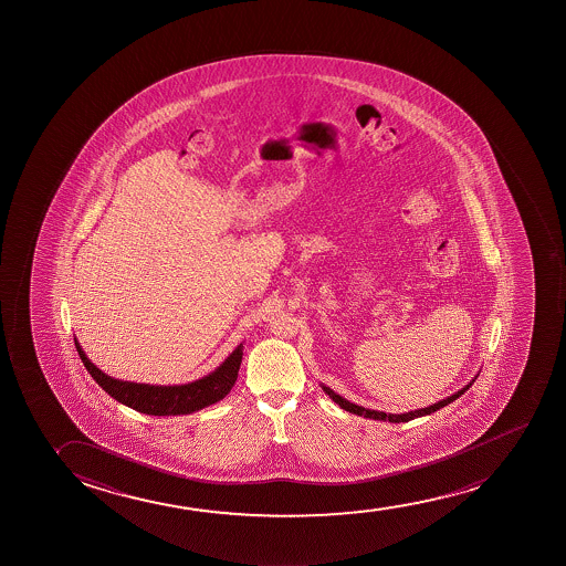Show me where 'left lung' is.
I'll use <instances>...</instances> for the list:
<instances>
[{
	"instance_id": "obj_1",
	"label": "left lung",
	"mask_w": 566,
	"mask_h": 566,
	"mask_svg": "<svg viewBox=\"0 0 566 566\" xmlns=\"http://www.w3.org/2000/svg\"><path fill=\"white\" fill-rule=\"evenodd\" d=\"M472 384H474V379H472L470 384L464 385V387L459 389V391L452 392L451 397H447V399L438 400V402H433L430 407L418 408V410H410V412H402V415H389V412H381V410H371V408L358 407L355 402L343 399L340 395H337V392L329 389V387H325V385H322V389H324V391L327 392V395H329V397H332L340 408H345L347 412H353V415L356 416H364V418H369V420H379V422L399 423L408 422V420H415V418H420V416L431 415V412H436L439 408L447 407V405L452 402V400L459 399L460 395H464V391H468Z\"/></svg>"
}]
</instances>
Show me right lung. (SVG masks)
I'll list each match as a JSON object with an SVG mask.
<instances>
[{"instance_id":"1","label":"right lung","mask_w":566,"mask_h":566,"mask_svg":"<svg viewBox=\"0 0 566 566\" xmlns=\"http://www.w3.org/2000/svg\"><path fill=\"white\" fill-rule=\"evenodd\" d=\"M75 347L84 368L88 369V374L96 379V384L107 395H112L115 400H119L122 405L133 408L136 412L150 416L192 415L226 399L229 391L233 389L242 363L241 343L223 363L219 364L218 368L197 381L185 385L135 384V381H122L104 374L98 366H94L88 360V356L84 355L83 347L76 339Z\"/></svg>"}]
</instances>
